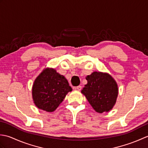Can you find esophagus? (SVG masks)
Returning <instances> with one entry per match:
<instances>
[{"mask_svg":"<svg viewBox=\"0 0 148 148\" xmlns=\"http://www.w3.org/2000/svg\"><path fill=\"white\" fill-rule=\"evenodd\" d=\"M81 88H82V87H81V86H76V87H74L73 88L74 90H78V91H80L81 90Z\"/></svg>","mask_w":148,"mask_h":148,"instance_id":"1","label":"esophagus"}]
</instances>
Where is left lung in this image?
Segmentation results:
<instances>
[{"mask_svg": "<svg viewBox=\"0 0 148 148\" xmlns=\"http://www.w3.org/2000/svg\"><path fill=\"white\" fill-rule=\"evenodd\" d=\"M86 79L88 83L81 93L96 112H109L115 105L118 95L115 80L108 73L101 72H93Z\"/></svg>", "mask_w": 148, "mask_h": 148, "instance_id": "obj_1", "label": "left lung"}]
</instances>
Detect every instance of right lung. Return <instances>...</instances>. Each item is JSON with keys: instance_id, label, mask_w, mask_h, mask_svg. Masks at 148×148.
<instances>
[{"instance_id": "right-lung-1", "label": "right lung", "mask_w": 148, "mask_h": 148, "mask_svg": "<svg viewBox=\"0 0 148 148\" xmlns=\"http://www.w3.org/2000/svg\"><path fill=\"white\" fill-rule=\"evenodd\" d=\"M66 78L55 69L46 68L37 77L32 86V98L35 105L40 109L53 112L71 92Z\"/></svg>"}]
</instances>
